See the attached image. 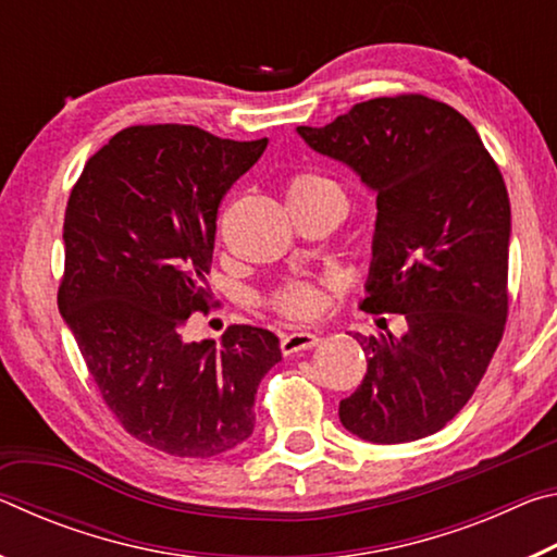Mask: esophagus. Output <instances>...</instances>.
I'll return each instance as SVG.
<instances>
[{"label": "esophagus", "instance_id": "34e87169", "mask_svg": "<svg viewBox=\"0 0 557 557\" xmlns=\"http://www.w3.org/2000/svg\"><path fill=\"white\" fill-rule=\"evenodd\" d=\"M322 342V336L312 334V332H295V334H287L280 338V348L282 354L289 356V354H297V351H309V348L319 346Z\"/></svg>", "mask_w": 557, "mask_h": 557}]
</instances>
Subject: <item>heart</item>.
I'll use <instances>...</instances> for the list:
<instances>
[{
	"instance_id": "obj_1",
	"label": "heart",
	"mask_w": 557,
	"mask_h": 557,
	"mask_svg": "<svg viewBox=\"0 0 557 557\" xmlns=\"http://www.w3.org/2000/svg\"><path fill=\"white\" fill-rule=\"evenodd\" d=\"M322 194H342L338 186L322 174L314 172H301L289 178L287 184V201H305L314 199V196ZM272 309L277 314L292 319V322H307V319H314L324 307V297L314 285L309 282H287L285 287H280L270 299Z\"/></svg>"
}]
</instances>
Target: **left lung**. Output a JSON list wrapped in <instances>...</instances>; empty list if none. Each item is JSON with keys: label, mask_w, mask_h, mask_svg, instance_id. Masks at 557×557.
<instances>
[{"label": "left lung", "mask_w": 557, "mask_h": 557, "mask_svg": "<svg viewBox=\"0 0 557 557\" xmlns=\"http://www.w3.org/2000/svg\"><path fill=\"white\" fill-rule=\"evenodd\" d=\"M297 132L379 194L361 307L408 322L403 336L354 334L369 371L338 403L342 425L379 445L435 435L474 395L504 336V176L465 115L418 92L358 102Z\"/></svg>", "instance_id": "8db88e82"}]
</instances>
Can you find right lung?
Returning <instances> with one entry per match:
<instances>
[{
    "label": "right lung",
    "mask_w": 557,
    "mask_h": 557,
    "mask_svg": "<svg viewBox=\"0 0 557 557\" xmlns=\"http://www.w3.org/2000/svg\"><path fill=\"white\" fill-rule=\"evenodd\" d=\"M194 125H135L92 154L63 221L59 309L102 400L132 437L206 459L248 440L256 393L280 354L235 324L221 346L182 336L206 312L219 206L265 152Z\"/></svg>",
    "instance_id": "add662e5"
}]
</instances>
